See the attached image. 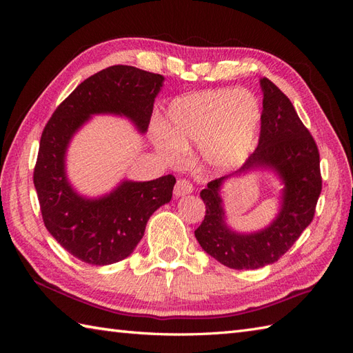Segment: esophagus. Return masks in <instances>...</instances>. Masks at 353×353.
Listing matches in <instances>:
<instances>
[{
    "label": "esophagus",
    "instance_id": "34e87169",
    "mask_svg": "<svg viewBox=\"0 0 353 353\" xmlns=\"http://www.w3.org/2000/svg\"><path fill=\"white\" fill-rule=\"evenodd\" d=\"M190 193H193V184H191L187 179H178L175 184V188H174V194L176 197H183Z\"/></svg>",
    "mask_w": 353,
    "mask_h": 353
}]
</instances>
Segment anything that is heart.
Listing matches in <instances>:
<instances>
[{"label":"heart","mask_w":353,"mask_h":353,"mask_svg":"<svg viewBox=\"0 0 353 353\" xmlns=\"http://www.w3.org/2000/svg\"><path fill=\"white\" fill-rule=\"evenodd\" d=\"M261 104L245 90H210L172 101L168 109L169 134L157 137L162 156L175 162L190 143H200L205 163L213 170L240 166L258 140Z\"/></svg>","instance_id":"1"}]
</instances>
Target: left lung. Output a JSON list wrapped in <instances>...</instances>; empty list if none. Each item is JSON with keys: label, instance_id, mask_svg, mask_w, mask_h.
<instances>
[{"label": "left lung", "instance_id": "obj_1", "mask_svg": "<svg viewBox=\"0 0 353 353\" xmlns=\"http://www.w3.org/2000/svg\"><path fill=\"white\" fill-rule=\"evenodd\" d=\"M261 88L263 110L258 147L237 172L213 179L200 191L206 215L194 236L203 250L232 270H256L279 261L312 222L323 188L316 143L292 101L268 78L261 79ZM256 168L272 170L281 178V212L261 232H232L225 221L220 187L225 179Z\"/></svg>", "mask_w": 353, "mask_h": 353}]
</instances>
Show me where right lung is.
I'll list each match as a JSON object with an SVG mask.
<instances>
[{"mask_svg":"<svg viewBox=\"0 0 353 353\" xmlns=\"http://www.w3.org/2000/svg\"><path fill=\"white\" fill-rule=\"evenodd\" d=\"M162 74L134 66H110L79 83L50 117L41 135L34 184L46 227L63 249L90 265H110L130 256L147 221L172 199L174 175L122 181L109 194L87 199L70 185L66 152L74 132L92 114H117L144 134Z\"/></svg>","mask_w":353,"mask_h":353,"instance_id":"right-lung-1","label":"right lung"}]
</instances>
